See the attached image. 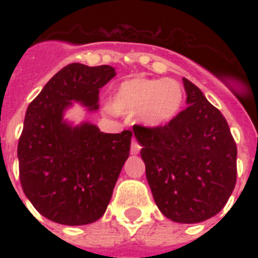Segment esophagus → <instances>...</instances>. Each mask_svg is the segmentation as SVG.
I'll use <instances>...</instances> for the list:
<instances>
[{
	"label": "esophagus",
	"mask_w": 258,
	"mask_h": 258,
	"mask_svg": "<svg viewBox=\"0 0 258 258\" xmlns=\"http://www.w3.org/2000/svg\"><path fill=\"white\" fill-rule=\"evenodd\" d=\"M139 151H141V145L138 143L137 139H133V143H131V154L135 155V154H138Z\"/></svg>",
	"instance_id": "obj_1"
}]
</instances>
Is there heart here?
<instances>
[{
	"instance_id": "1",
	"label": "heart",
	"mask_w": 258,
	"mask_h": 258,
	"mask_svg": "<svg viewBox=\"0 0 258 258\" xmlns=\"http://www.w3.org/2000/svg\"><path fill=\"white\" fill-rule=\"evenodd\" d=\"M183 100V88L175 80L133 78L117 86L109 109L120 115L138 113V119L147 127H161L175 119Z\"/></svg>"
}]
</instances>
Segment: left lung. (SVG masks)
Returning <instances> with one entry per match:
<instances>
[{"label":"left lung","instance_id":"1","mask_svg":"<svg viewBox=\"0 0 258 258\" xmlns=\"http://www.w3.org/2000/svg\"><path fill=\"white\" fill-rule=\"evenodd\" d=\"M187 107L169 124L134 130L163 216L197 224L222 210L237 179V146L224 115L183 78Z\"/></svg>","mask_w":258,"mask_h":258}]
</instances>
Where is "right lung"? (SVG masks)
Instances as JSON below:
<instances>
[{
	"label": "right lung",
	"mask_w": 258,
	"mask_h": 258,
	"mask_svg": "<svg viewBox=\"0 0 258 258\" xmlns=\"http://www.w3.org/2000/svg\"><path fill=\"white\" fill-rule=\"evenodd\" d=\"M109 66L72 62L58 71L29 104L18 141L22 190L48 220L78 226L105 213L133 133L104 134L91 123L72 127L62 113L72 101L97 109L99 89L115 76Z\"/></svg>",
	"instance_id": "obj_1"
}]
</instances>
